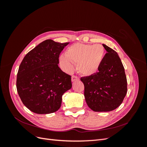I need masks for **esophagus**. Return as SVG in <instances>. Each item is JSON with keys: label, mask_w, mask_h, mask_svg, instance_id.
<instances>
[{"label": "esophagus", "mask_w": 147, "mask_h": 147, "mask_svg": "<svg viewBox=\"0 0 147 147\" xmlns=\"http://www.w3.org/2000/svg\"><path fill=\"white\" fill-rule=\"evenodd\" d=\"M79 80V78L76 77V76H72V82H74L75 81H78Z\"/></svg>", "instance_id": "1"}]
</instances>
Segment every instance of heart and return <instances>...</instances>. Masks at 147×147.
<instances>
[{
	"mask_svg": "<svg viewBox=\"0 0 147 147\" xmlns=\"http://www.w3.org/2000/svg\"><path fill=\"white\" fill-rule=\"evenodd\" d=\"M105 56V48L100 44L92 45L77 43L69 47L66 54L59 56V63L65 72L72 70L73 63H77L80 74L91 77L98 72Z\"/></svg>",
	"mask_w": 147,
	"mask_h": 147,
	"instance_id": "heart-1",
	"label": "heart"
}]
</instances>
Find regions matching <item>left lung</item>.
<instances>
[{"label": "left lung", "instance_id": "1", "mask_svg": "<svg viewBox=\"0 0 147 147\" xmlns=\"http://www.w3.org/2000/svg\"><path fill=\"white\" fill-rule=\"evenodd\" d=\"M102 45L107 53L99 72L81 78L86 104L94 112L116 109L127 93V79L118 53L106 45Z\"/></svg>", "mask_w": 147, "mask_h": 147}]
</instances>
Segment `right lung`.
Here are the masks:
<instances>
[{
  "instance_id": "right-lung-1",
  "label": "right lung",
  "mask_w": 147,
  "mask_h": 147,
  "mask_svg": "<svg viewBox=\"0 0 147 147\" xmlns=\"http://www.w3.org/2000/svg\"><path fill=\"white\" fill-rule=\"evenodd\" d=\"M69 43L46 40L25 56L17 74L16 88L31 112L49 114L61 107L62 97L72 88L71 77L59 67L61 52Z\"/></svg>"
}]
</instances>
